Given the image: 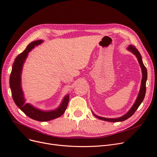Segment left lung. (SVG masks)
<instances>
[{
  "label": "left lung",
  "mask_w": 157,
  "mask_h": 157,
  "mask_svg": "<svg viewBox=\"0 0 157 157\" xmlns=\"http://www.w3.org/2000/svg\"><path fill=\"white\" fill-rule=\"evenodd\" d=\"M127 50L130 52L131 53H132L134 55H136V58L137 59L138 62L140 65V67L141 68L142 71V80H141V88H140V90L139 94L137 95V97L136 98V100L133 104V105L132 106V108L130 109V110L125 114L123 115V116L117 118H104L101 117H98L97 115H96L94 112H92L94 116L100 119L101 120L104 121H110V122H118V121H123L127 120L130 117L132 116V115L134 114L136 111L137 109V108L139 107V105H141L142 102L144 100V98L145 97L146 94V80H147V70L146 68L145 67V66L142 60V57L141 54L137 50V49L136 48V47L133 45H129L128 47L127 48Z\"/></svg>",
  "instance_id": "obj_1"
}]
</instances>
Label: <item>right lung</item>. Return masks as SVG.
I'll list each match as a JSON object with an SVG mask.
<instances>
[{
	"label": "right lung",
	"instance_id": "obj_1",
	"mask_svg": "<svg viewBox=\"0 0 157 157\" xmlns=\"http://www.w3.org/2000/svg\"><path fill=\"white\" fill-rule=\"evenodd\" d=\"M43 43V40H37L30 43L25 50L17 56L13 65L10 79V85L13 100L18 108L29 118L39 121H47L61 117L67 108L69 95H65L58 108L54 110L44 111L35 108L29 103H26L21 88V73L23 64L29 53L35 46Z\"/></svg>",
	"mask_w": 157,
	"mask_h": 157
}]
</instances>
